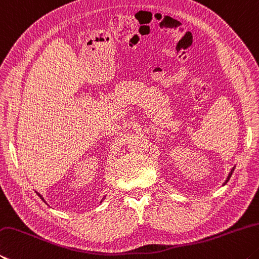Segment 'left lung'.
Masks as SVG:
<instances>
[{
    "instance_id": "8db88e82",
    "label": "left lung",
    "mask_w": 259,
    "mask_h": 259,
    "mask_svg": "<svg viewBox=\"0 0 259 259\" xmlns=\"http://www.w3.org/2000/svg\"><path fill=\"white\" fill-rule=\"evenodd\" d=\"M233 170H234V167L232 168V170H231V172H230V175H229V177H228V179H227V181H225V182H224V185H225V183H227V182L229 181V179H230V178H231V176H232V172H233Z\"/></svg>"
}]
</instances>
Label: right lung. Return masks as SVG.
<instances>
[{"label": "right lung", "mask_w": 259, "mask_h": 259, "mask_svg": "<svg viewBox=\"0 0 259 259\" xmlns=\"http://www.w3.org/2000/svg\"><path fill=\"white\" fill-rule=\"evenodd\" d=\"M38 196H39V197H40V198H41V196H40V195H39V194H38ZM41 199H43V198H41Z\"/></svg>", "instance_id": "add662e5"}]
</instances>
